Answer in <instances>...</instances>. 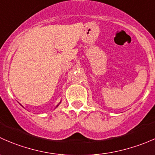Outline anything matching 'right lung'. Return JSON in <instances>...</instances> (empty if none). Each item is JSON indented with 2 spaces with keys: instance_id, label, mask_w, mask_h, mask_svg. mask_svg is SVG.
Returning a JSON list of instances; mask_svg holds the SVG:
<instances>
[{
  "instance_id": "add662e5",
  "label": "right lung",
  "mask_w": 155,
  "mask_h": 155,
  "mask_svg": "<svg viewBox=\"0 0 155 155\" xmlns=\"http://www.w3.org/2000/svg\"><path fill=\"white\" fill-rule=\"evenodd\" d=\"M61 102H60V103H59V104H58V105H57V106H56V107H55V108H57L58 107V106H59V104H61Z\"/></svg>"
}]
</instances>
